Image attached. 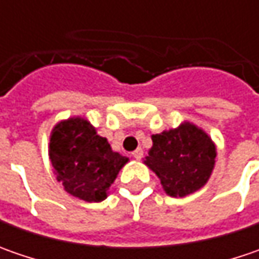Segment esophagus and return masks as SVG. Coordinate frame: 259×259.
Instances as JSON below:
<instances>
[{
    "instance_id": "34e87169",
    "label": "esophagus",
    "mask_w": 259,
    "mask_h": 259,
    "mask_svg": "<svg viewBox=\"0 0 259 259\" xmlns=\"http://www.w3.org/2000/svg\"><path fill=\"white\" fill-rule=\"evenodd\" d=\"M133 157L135 160H141L143 158V150L141 148H137L135 151H133Z\"/></svg>"
}]
</instances>
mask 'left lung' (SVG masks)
I'll use <instances>...</instances> for the list:
<instances>
[{
	"instance_id": "1",
	"label": "left lung",
	"mask_w": 259,
	"mask_h": 259,
	"mask_svg": "<svg viewBox=\"0 0 259 259\" xmlns=\"http://www.w3.org/2000/svg\"><path fill=\"white\" fill-rule=\"evenodd\" d=\"M144 164L160 179L165 194L184 197L209 182L216 163V145L203 128L190 121L151 135Z\"/></svg>"
}]
</instances>
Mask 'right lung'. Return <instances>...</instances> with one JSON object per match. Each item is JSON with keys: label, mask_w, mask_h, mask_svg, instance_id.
I'll list each match as a JSON object with an SVG mask.
<instances>
[{"label": "right lung", "mask_w": 259, "mask_h": 259, "mask_svg": "<svg viewBox=\"0 0 259 259\" xmlns=\"http://www.w3.org/2000/svg\"><path fill=\"white\" fill-rule=\"evenodd\" d=\"M49 158L65 192L88 203L102 202L130 158L112 150L83 116H70L53 126Z\"/></svg>", "instance_id": "right-lung-1"}]
</instances>
